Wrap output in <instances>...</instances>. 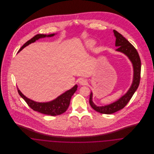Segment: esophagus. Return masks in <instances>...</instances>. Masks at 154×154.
<instances>
[{"label": "esophagus", "instance_id": "34e87169", "mask_svg": "<svg viewBox=\"0 0 154 154\" xmlns=\"http://www.w3.org/2000/svg\"><path fill=\"white\" fill-rule=\"evenodd\" d=\"M78 83L81 85H84L87 84V81L84 78H79L78 79Z\"/></svg>", "mask_w": 154, "mask_h": 154}]
</instances>
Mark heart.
<instances>
[{
  "label": "heart",
  "mask_w": 154,
  "mask_h": 154,
  "mask_svg": "<svg viewBox=\"0 0 154 154\" xmlns=\"http://www.w3.org/2000/svg\"><path fill=\"white\" fill-rule=\"evenodd\" d=\"M90 44H91V43H89V45H90Z\"/></svg>",
  "instance_id": "obj_1"
}]
</instances>
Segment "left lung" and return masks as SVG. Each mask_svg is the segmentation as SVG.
<instances>
[{"label": "left lung", "instance_id": "obj_1", "mask_svg": "<svg viewBox=\"0 0 154 154\" xmlns=\"http://www.w3.org/2000/svg\"><path fill=\"white\" fill-rule=\"evenodd\" d=\"M116 37L115 45L116 51L122 53L128 57L133 67V79L130 88L128 91L116 101L104 106H97L92 101L93 93L91 91L89 97V104L94 110L103 114H110L123 109L130 101L131 98L139 87L140 78L141 62L139 54L136 48L130 42L126 40L121 34L116 30H113Z\"/></svg>", "mask_w": 154, "mask_h": 154}]
</instances>
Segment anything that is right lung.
<instances>
[{"instance_id":"obj_1","label":"right lung","mask_w":154,"mask_h":154,"mask_svg":"<svg viewBox=\"0 0 154 154\" xmlns=\"http://www.w3.org/2000/svg\"><path fill=\"white\" fill-rule=\"evenodd\" d=\"M57 34H37L32 38L31 40H28L21 47V48L18 51L20 52L23 48L28 46L31 43L35 42L39 39L43 38L45 37H51L56 35ZM78 88V85H75L73 87L67 90L58 96L55 99L48 101V102H37L32 100H31L25 96L21 91L18 88V91L20 96L26 101L29 107H30L32 110L44 114L50 115V116H57L60 115L66 111L69 107L70 101L72 96L76 92Z\"/></svg>"}]
</instances>
